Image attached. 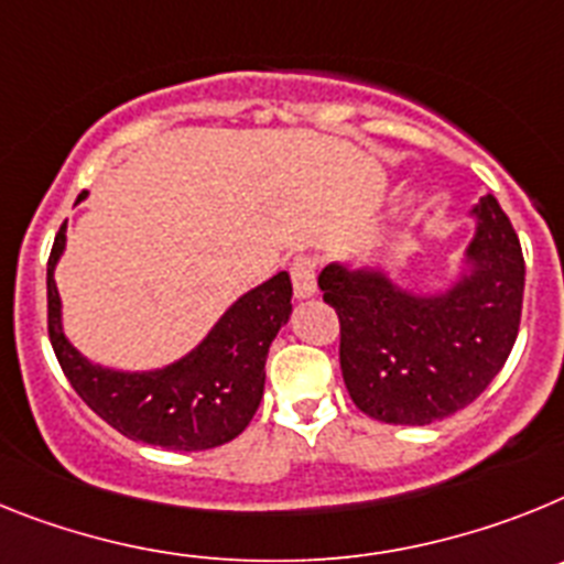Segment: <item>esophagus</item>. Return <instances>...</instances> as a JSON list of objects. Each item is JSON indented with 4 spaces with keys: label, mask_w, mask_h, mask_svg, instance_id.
<instances>
[{
    "label": "esophagus",
    "mask_w": 564,
    "mask_h": 564,
    "mask_svg": "<svg viewBox=\"0 0 564 564\" xmlns=\"http://www.w3.org/2000/svg\"><path fill=\"white\" fill-rule=\"evenodd\" d=\"M289 275H292V286H295L297 297H312L317 289V258L315 254H297L292 267H289Z\"/></svg>",
    "instance_id": "34e87169"
}]
</instances>
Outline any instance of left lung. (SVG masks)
I'll list each match as a JSON object with an SVG mask.
<instances>
[{
	"mask_svg": "<svg viewBox=\"0 0 564 564\" xmlns=\"http://www.w3.org/2000/svg\"><path fill=\"white\" fill-rule=\"evenodd\" d=\"M468 275L443 295H411L380 269L329 263L317 283L340 321L343 383L364 414L429 425L488 389L519 332L525 258L494 195L471 209Z\"/></svg>",
	"mask_w": 564,
	"mask_h": 564,
	"instance_id": "8db88e82",
	"label": "left lung"
}]
</instances>
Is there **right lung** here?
<instances>
[{"instance_id": "right-lung-1", "label": "right lung", "mask_w": 564, "mask_h": 564, "mask_svg": "<svg viewBox=\"0 0 564 564\" xmlns=\"http://www.w3.org/2000/svg\"><path fill=\"white\" fill-rule=\"evenodd\" d=\"M87 189L78 195L85 198ZM65 252V224L47 258V335L76 394L105 423L139 443L204 452L235 440L263 398L269 343L292 312V281L278 272L224 312L187 357L155 371H116L78 355L62 329L53 269Z\"/></svg>"}]
</instances>
